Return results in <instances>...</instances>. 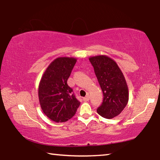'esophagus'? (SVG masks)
Instances as JSON below:
<instances>
[{"instance_id":"esophagus-1","label":"esophagus","mask_w":160,"mask_h":160,"mask_svg":"<svg viewBox=\"0 0 160 160\" xmlns=\"http://www.w3.org/2000/svg\"><path fill=\"white\" fill-rule=\"evenodd\" d=\"M89 99H90V96H89V95H87L86 97H83V100H84V101H85V102L89 101Z\"/></svg>"}]
</instances>
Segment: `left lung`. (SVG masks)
<instances>
[{"instance_id":"obj_1","label":"left lung","mask_w":160,"mask_h":160,"mask_svg":"<svg viewBox=\"0 0 160 160\" xmlns=\"http://www.w3.org/2000/svg\"><path fill=\"white\" fill-rule=\"evenodd\" d=\"M104 99L97 113L105 118L118 116L128 104L129 92L125 77L116 62L106 55L90 56Z\"/></svg>"}]
</instances>
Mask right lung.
Masks as SVG:
<instances>
[{"label": "right lung", "instance_id": "add662e5", "mask_svg": "<svg viewBox=\"0 0 160 160\" xmlns=\"http://www.w3.org/2000/svg\"><path fill=\"white\" fill-rule=\"evenodd\" d=\"M76 62L73 57L56 58L48 65L39 82L38 96L41 109L54 122L68 121L80 107V102L67 84Z\"/></svg>", "mask_w": 160, "mask_h": 160}]
</instances>
